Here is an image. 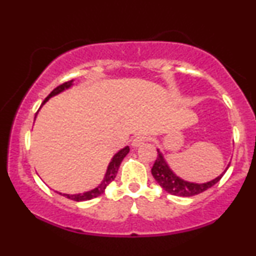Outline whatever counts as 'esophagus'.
Here are the masks:
<instances>
[{
    "label": "esophagus",
    "instance_id": "obj_1",
    "mask_svg": "<svg viewBox=\"0 0 256 256\" xmlns=\"http://www.w3.org/2000/svg\"><path fill=\"white\" fill-rule=\"evenodd\" d=\"M146 142H148V137L146 136H137L134 138V140H132V146H134V148H137V146H140L142 144H144Z\"/></svg>",
    "mask_w": 256,
    "mask_h": 256
}]
</instances>
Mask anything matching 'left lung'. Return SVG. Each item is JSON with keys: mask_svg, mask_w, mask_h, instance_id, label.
I'll use <instances>...</instances> for the list:
<instances>
[{"mask_svg": "<svg viewBox=\"0 0 256 256\" xmlns=\"http://www.w3.org/2000/svg\"><path fill=\"white\" fill-rule=\"evenodd\" d=\"M228 166L226 167V170L228 168ZM226 170L222 174L218 176L213 180L207 182V183H192V182H186L184 179L179 178L174 172L170 168L168 164L166 162L165 158H164L162 152L158 149V158L155 160L154 165L152 168V174L155 178V180L158 182V185L162 188L164 190L167 192H170L171 195L174 196H183V198H190V196L198 195V194L206 192L210 188H212L213 185H216L218 182L222 179Z\"/></svg>", "mask_w": 256, "mask_h": 256, "instance_id": "8db88e82", "label": "left lung"}]
</instances>
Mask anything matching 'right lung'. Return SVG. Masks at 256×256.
<instances>
[{
  "label": "right lung",
  "instance_id": "add662e5",
  "mask_svg": "<svg viewBox=\"0 0 256 256\" xmlns=\"http://www.w3.org/2000/svg\"><path fill=\"white\" fill-rule=\"evenodd\" d=\"M72 85H73V80L66 82V83L58 85V88H55V89L52 90L50 94H49L48 98L44 100L42 106L46 104V102L48 101L49 98H52V96L58 95V94H60V92H62V91H64L66 89H70V88H71ZM42 106H40V107H42ZM37 113H38V112H37ZM37 113H36V116H37ZM36 116H34V119H36ZM128 152H130V148H128V146H125V148L120 149V150L116 152V154L114 155L113 158H112L110 165H108L107 172H106V174H104V180H102V183L100 184L98 188H95V189L90 190V192H85L83 194H74V195H68V194H61V192H56L60 194V195L64 196V198H70V200H73V201H78V202L79 201H88V200L95 198H98V196L102 195V194L104 192L106 188H107L108 185H110L112 182L114 180V178H116V173H118L120 164H122V158H124L126 155L128 154Z\"/></svg>",
  "mask_w": 256,
  "mask_h": 256
}]
</instances>
